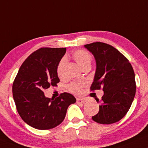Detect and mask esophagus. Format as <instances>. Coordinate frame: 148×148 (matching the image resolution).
<instances>
[{
  "label": "esophagus",
  "instance_id": "1",
  "mask_svg": "<svg viewBox=\"0 0 148 148\" xmlns=\"http://www.w3.org/2000/svg\"><path fill=\"white\" fill-rule=\"evenodd\" d=\"M86 100L84 99H81V98H77V103L78 104L80 103H84L85 102Z\"/></svg>",
  "mask_w": 148,
  "mask_h": 148
}]
</instances>
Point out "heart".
<instances>
[{
    "mask_svg": "<svg viewBox=\"0 0 148 148\" xmlns=\"http://www.w3.org/2000/svg\"><path fill=\"white\" fill-rule=\"evenodd\" d=\"M73 58L77 64L78 66L82 69H84L86 67H90L92 58L88 52L84 50H77L73 53ZM66 64V59L62 58L60 61L57 67V73L59 76H61L62 74L64 67ZM84 86V84L73 82L71 83L69 86V89L71 92L75 94H80L82 90V87Z\"/></svg>",
    "mask_w": 148,
    "mask_h": 148,
    "instance_id": "obj_1",
    "label": "heart"
}]
</instances>
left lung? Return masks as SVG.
I'll use <instances>...</instances> for the list:
<instances>
[{
  "mask_svg": "<svg viewBox=\"0 0 148 148\" xmlns=\"http://www.w3.org/2000/svg\"><path fill=\"white\" fill-rule=\"evenodd\" d=\"M84 47L93 55L96 62L91 90L101 88L103 90L99 112L92 119L101 124L114 123L126 114L134 100V70L127 58L110 45L97 42Z\"/></svg>",
  "mask_w": 148,
  "mask_h": 148,
  "instance_id": "left-lung-1",
  "label": "left lung"
}]
</instances>
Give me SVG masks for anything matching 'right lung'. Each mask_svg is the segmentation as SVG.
Returning a JSON list of instances; mask_svg holds the SVG:
<instances>
[{"instance_id": "add662e5", "label": "right lung", "mask_w": 148, "mask_h": 148, "mask_svg": "<svg viewBox=\"0 0 148 148\" xmlns=\"http://www.w3.org/2000/svg\"><path fill=\"white\" fill-rule=\"evenodd\" d=\"M65 53L66 48L38 49L25 60L13 84L18 114L27 124L38 130L58 126L64 119L68 107L76 102L70 93L51 99L43 92L60 82L57 67Z\"/></svg>"}]
</instances>
